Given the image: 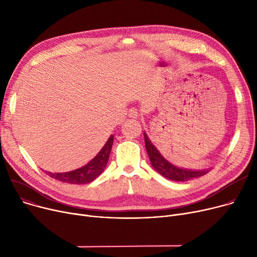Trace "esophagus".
<instances>
[{"instance_id":"34e87169","label":"esophagus","mask_w":257,"mask_h":257,"mask_svg":"<svg viewBox=\"0 0 257 257\" xmlns=\"http://www.w3.org/2000/svg\"><path fill=\"white\" fill-rule=\"evenodd\" d=\"M128 115H129V117H132V118H138L140 114H139V112H138L136 108H131V109H129Z\"/></svg>"}]
</instances>
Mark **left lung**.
Segmentation results:
<instances>
[{"label": "left lung", "mask_w": 257, "mask_h": 257, "mask_svg": "<svg viewBox=\"0 0 257 257\" xmlns=\"http://www.w3.org/2000/svg\"><path fill=\"white\" fill-rule=\"evenodd\" d=\"M144 138H145V145H146V149L148 156L150 158L151 164L153 168L160 174L163 175L164 177L174 180V181H186L193 178L201 177L208 173L209 170H186V169H181L178 167H175L171 163L159 153V151L156 149L155 146L151 143L149 138L147 137V134L144 133Z\"/></svg>", "instance_id": "8db88e82"}]
</instances>
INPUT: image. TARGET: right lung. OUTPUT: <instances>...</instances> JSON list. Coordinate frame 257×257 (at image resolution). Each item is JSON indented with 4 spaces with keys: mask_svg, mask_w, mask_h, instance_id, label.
<instances>
[{
    "mask_svg": "<svg viewBox=\"0 0 257 257\" xmlns=\"http://www.w3.org/2000/svg\"><path fill=\"white\" fill-rule=\"evenodd\" d=\"M113 144V136L108 139L101 151L97 154L92 160H90L84 167L65 173H51L48 175L50 177L61 182L71 184H84L96 179L99 175L104 171L108 158H109L110 151Z\"/></svg>",
    "mask_w": 257,
    "mask_h": 257,
    "instance_id": "obj_1",
    "label": "right lung"
}]
</instances>
